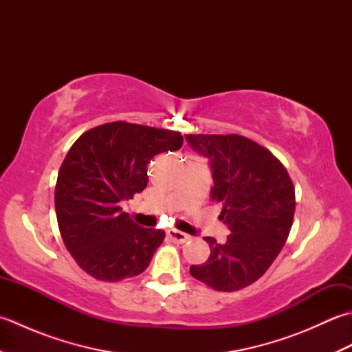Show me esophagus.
<instances>
[{
  "instance_id": "obj_1",
  "label": "esophagus",
  "mask_w": 352,
  "mask_h": 352,
  "mask_svg": "<svg viewBox=\"0 0 352 352\" xmlns=\"http://www.w3.org/2000/svg\"><path fill=\"white\" fill-rule=\"evenodd\" d=\"M168 237L175 243H186L190 239L189 234H186V233H183V231H178V230H169Z\"/></svg>"
}]
</instances>
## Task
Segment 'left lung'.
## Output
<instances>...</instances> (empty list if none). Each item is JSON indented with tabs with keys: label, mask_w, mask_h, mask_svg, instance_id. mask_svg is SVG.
Masks as SVG:
<instances>
[{
	"label": "left lung",
	"mask_w": 352,
	"mask_h": 352,
	"mask_svg": "<svg viewBox=\"0 0 352 352\" xmlns=\"http://www.w3.org/2000/svg\"><path fill=\"white\" fill-rule=\"evenodd\" d=\"M210 160L212 199L230 228L226 243L204 237L210 257L190 275L218 292H236L263 275L287 241L295 214V186L276 157L241 134H186Z\"/></svg>",
	"instance_id": "1"
}]
</instances>
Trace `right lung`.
<instances>
[{"label": "right lung", "mask_w": 352, "mask_h": 352, "mask_svg": "<svg viewBox=\"0 0 352 352\" xmlns=\"http://www.w3.org/2000/svg\"><path fill=\"white\" fill-rule=\"evenodd\" d=\"M182 145V133L125 121L98 125L74 142L58 169L54 203L66 250L86 274L116 283L148 267L164 231L139 227L121 201L146 188L154 155Z\"/></svg>", "instance_id": "add662e5"}]
</instances>
